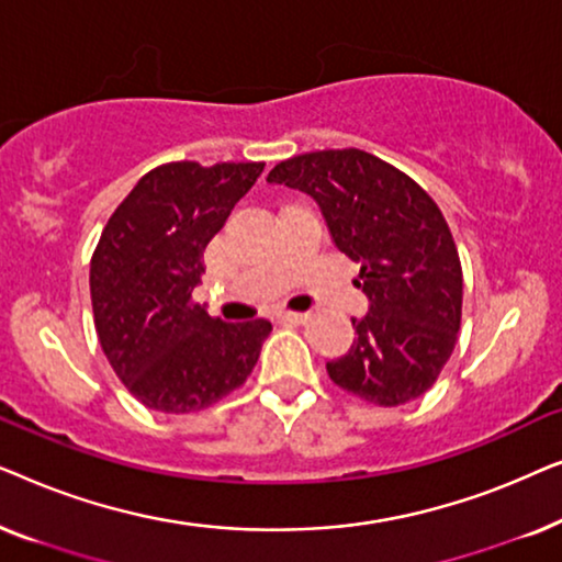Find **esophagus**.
I'll list each match as a JSON object with an SVG mask.
<instances>
[{"label":"esophagus","mask_w":562,"mask_h":562,"mask_svg":"<svg viewBox=\"0 0 562 562\" xmlns=\"http://www.w3.org/2000/svg\"><path fill=\"white\" fill-rule=\"evenodd\" d=\"M279 319H281V322H289V325H302V322L310 319V314H302V312H279Z\"/></svg>","instance_id":"1"}]
</instances>
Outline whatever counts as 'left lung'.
<instances>
[{"instance_id": "8db88e82", "label": "left lung", "mask_w": 562, "mask_h": 562, "mask_svg": "<svg viewBox=\"0 0 562 562\" xmlns=\"http://www.w3.org/2000/svg\"><path fill=\"white\" fill-rule=\"evenodd\" d=\"M319 204L340 252L360 263L368 314L327 373L348 394L398 406L432 389L458 342L463 268L440 206L417 181L358 148L281 160L268 173Z\"/></svg>"}]
</instances>
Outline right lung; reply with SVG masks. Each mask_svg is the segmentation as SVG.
I'll list each match as a JSON object with an SVG mask.
<instances>
[{"label":"right lung","instance_id":"right-lung-1","mask_svg":"<svg viewBox=\"0 0 562 562\" xmlns=\"http://www.w3.org/2000/svg\"><path fill=\"white\" fill-rule=\"evenodd\" d=\"M266 164L176 160L122 199L91 256L94 327L112 371L148 409L191 414L240 389L271 322H222L194 304L204 248Z\"/></svg>","mask_w":562,"mask_h":562}]
</instances>
